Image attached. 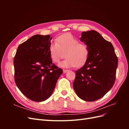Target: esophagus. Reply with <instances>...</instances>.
<instances>
[{
	"label": "esophagus",
	"instance_id": "obj_1",
	"mask_svg": "<svg viewBox=\"0 0 129 129\" xmlns=\"http://www.w3.org/2000/svg\"><path fill=\"white\" fill-rule=\"evenodd\" d=\"M68 70H67V69H63V73H66V72H68Z\"/></svg>",
	"mask_w": 129,
	"mask_h": 129
}]
</instances>
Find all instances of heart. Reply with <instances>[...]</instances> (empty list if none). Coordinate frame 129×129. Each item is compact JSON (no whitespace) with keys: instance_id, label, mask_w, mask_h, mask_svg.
<instances>
[{"instance_id":"obj_1","label":"heart","mask_w":129,"mask_h":129,"mask_svg":"<svg viewBox=\"0 0 129 129\" xmlns=\"http://www.w3.org/2000/svg\"><path fill=\"white\" fill-rule=\"evenodd\" d=\"M64 53L66 58L59 63L60 67H80L86 62L89 49L86 45L80 43L72 34L66 33L57 37L49 48L50 57L55 63L59 62Z\"/></svg>"}]
</instances>
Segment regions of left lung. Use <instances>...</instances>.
Instances as JSON below:
<instances>
[{"instance_id": "obj_1", "label": "left lung", "mask_w": 129, "mask_h": 129, "mask_svg": "<svg viewBox=\"0 0 129 129\" xmlns=\"http://www.w3.org/2000/svg\"><path fill=\"white\" fill-rule=\"evenodd\" d=\"M81 34L80 40L87 46L89 55L83 67L75 71L73 88L81 99L92 102L102 98L114 85L118 58L111 43L96 30Z\"/></svg>"}]
</instances>
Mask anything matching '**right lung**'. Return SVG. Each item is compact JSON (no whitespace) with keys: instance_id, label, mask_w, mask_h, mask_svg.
<instances>
[{"instance_id":"right-lung-1","label":"right lung","mask_w":129,"mask_h":129,"mask_svg":"<svg viewBox=\"0 0 129 129\" xmlns=\"http://www.w3.org/2000/svg\"><path fill=\"white\" fill-rule=\"evenodd\" d=\"M52 38L37 34L18 46L14 57V81L28 99L42 102L52 95L63 70L50 57Z\"/></svg>"}]
</instances>
